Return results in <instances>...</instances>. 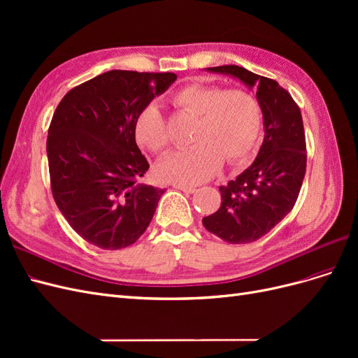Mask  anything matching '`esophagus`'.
I'll return each instance as SVG.
<instances>
[{"mask_svg": "<svg viewBox=\"0 0 358 358\" xmlns=\"http://www.w3.org/2000/svg\"><path fill=\"white\" fill-rule=\"evenodd\" d=\"M173 188L180 189V191L187 192V194H192V192H196V187H192V185H187V183H173Z\"/></svg>", "mask_w": 358, "mask_h": 358, "instance_id": "34e87169", "label": "esophagus"}]
</instances>
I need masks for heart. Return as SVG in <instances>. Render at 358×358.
<instances>
[{
  "instance_id": "1",
  "label": "heart",
  "mask_w": 358,
  "mask_h": 358,
  "mask_svg": "<svg viewBox=\"0 0 358 358\" xmlns=\"http://www.w3.org/2000/svg\"><path fill=\"white\" fill-rule=\"evenodd\" d=\"M173 101L199 116L189 148L171 150L157 164L161 179L173 183H199L220 170L222 159L241 164L252 155L262 134V109L254 96L242 90L192 83L179 90ZM134 133L138 145L159 152L169 145L164 116L150 103L137 116Z\"/></svg>"
}]
</instances>
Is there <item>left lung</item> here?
Wrapping results in <instances>:
<instances>
[{"mask_svg":"<svg viewBox=\"0 0 358 358\" xmlns=\"http://www.w3.org/2000/svg\"><path fill=\"white\" fill-rule=\"evenodd\" d=\"M255 91L264 138L257 158L221 191V208L204 216V229L229 243H251L282 221L294 206L306 173L305 129L299 106L276 80L239 66L209 67Z\"/></svg>","mask_w":358,"mask_h":358,"instance_id":"obj_1","label":"left lung"}]
</instances>
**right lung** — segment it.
I'll use <instances>...</instances> for the list:
<instances>
[{
	"label": "right lung",
	"mask_w": 358,
	"mask_h": 358,
	"mask_svg": "<svg viewBox=\"0 0 358 358\" xmlns=\"http://www.w3.org/2000/svg\"><path fill=\"white\" fill-rule=\"evenodd\" d=\"M175 80L173 73L112 70L76 86L58 104L46 145L52 194L86 242L113 251L148 229L166 189L140 182L149 164L134 125Z\"/></svg>",
	"instance_id": "1"
}]
</instances>
